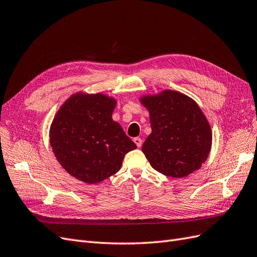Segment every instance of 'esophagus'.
I'll return each instance as SVG.
<instances>
[{
  "instance_id": "34e87169",
  "label": "esophagus",
  "mask_w": 257,
  "mask_h": 257,
  "mask_svg": "<svg viewBox=\"0 0 257 257\" xmlns=\"http://www.w3.org/2000/svg\"><path fill=\"white\" fill-rule=\"evenodd\" d=\"M134 143L136 144V146L138 148H141L143 146V139L139 138V137H136V138H134Z\"/></svg>"
}]
</instances>
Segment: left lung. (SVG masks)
<instances>
[{
    "mask_svg": "<svg viewBox=\"0 0 257 257\" xmlns=\"http://www.w3.org/2000/svg\"><path fill=\"white\" fill-rule=\"evenodd\" d=\"M152 132L142 150L150 165L167 177L184 178L207 161L212 146L210 123L192 97L175 90L145 94Z\"/></svg>",
    "mask_w": 257,
    "mask_h": 257,
    "instance_id": "8db88e82",
    "label": "left lung"
}]
</instances>
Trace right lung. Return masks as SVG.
<instances>
[{"mask_svg":"<svg viewBox=\"0 0 257 257\" xmlns=\"http://www.w3.org/2000/svg\"><path fill=\"white\" fill-rule=\"evenodd\" d=\"M116 99L77 92L61 105L49 130L57 161L72 177L94 184L116 174L136 145L112 120Z\"/></svg>","mask_w":257,"mask_h":257,"instance_id":"1","label":"right lung"}]
</instances>
